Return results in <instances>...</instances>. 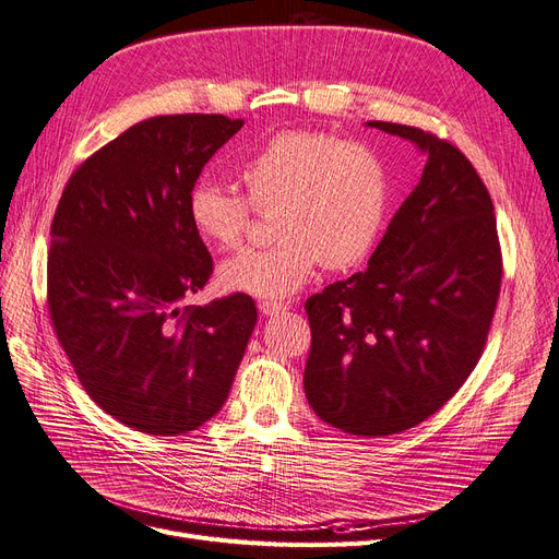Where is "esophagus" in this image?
<instances>
[{
	"mask_svg": "<svg viewBox=\"0 0 559 559\" xmlns=\"http://www.w3.org/2000/svg\"><path fill=\"white\" fill-rule=\"evenodd\" d=\"M259 310H261V314L263 317H275V314H282V312H286L288 307L284 305V302H273V300H261L259 302Z\"/></svg>",
	"mask_w": 559,
	"mask_h": 559,
	"instance_id": "esophagus-1",
	"label": "esophagus"
}]
</instances>
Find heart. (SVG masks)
Instances as JSON below:
<instances>
[{
    "mask_svg": "<svg viewBox=\"0 0 559 559\" xmlns=\"http://www.w3.org/2000/svg\"><path fill=\"white\" fill-rule=\"evenodd\" d=\"M247 200L201 180L189 191V219L219 249L245 242L257 213L273 215L277 242L247 249L219 267L226 292L286 298L314 267L344 271L372 252L386 224V164L358 141L323 131H282L238 168Z\"/></svg>",
    "mask_w": 559,
    "mask_h": 559,
    "instance_id": "heart-1",
    "label": "heart"
}]
</instances>
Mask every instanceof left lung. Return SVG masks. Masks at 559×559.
<instances>
[{"label":"left lung","mask_w":559,"mask_h":559,"mask_svg":"<svg viewBox=\"0 0 559 559\" xmlns=\"http://www.w3.org/2000/svg\"><path fill=\"white\" fill-rule=\"evenodd\" d=\"M428 155L362 273L307 298L305 395L360 437L404 432L457 393L484 354L502 286L488 187L451 141L368 122Z\"/></svg>","instance_id":"8db88e82"}]
</instances>
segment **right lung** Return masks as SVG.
<instances>
[{"mask_svg": "<svg viewBox=\"0 0 559 559\" xmlns=\"http://www.w3.org/2000/svg\"><path fill=\"white\" fill-rule=\"evenodd\" d=\"M245 120L159 115L96 150L50 226L48 314L85 393L145 435H182L228 397L257 325L252 296L187 305L215 271L189 191Z\"/></svg>", "mask_w": 559, "mask_h": 559, "instance_id": "1", "label": "right lung"}]
</instances>
